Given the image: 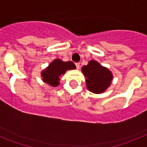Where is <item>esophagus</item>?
I'll use <instances>...</instances> for the list:
<instances>
[{
	"label": "esophagus",
	"mask_w": 147,
	"mask_h": 147,
	"mask_svg": "<svg viewBox=\"0 0 147 147\" xmlns=\"http://www.w3.org/2000/svg\"><path fill=\"white\" fill-rule=\"evenodd\" d=\"M76 68H77V69H79V68H80V63L77 62V63H76Z\"/></svg>",
	"instance_id": "1"
}]
</instances>
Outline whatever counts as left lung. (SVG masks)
<instances>
[{
  "instance_id": "1",
  "label": "left lung",
  "mask_w": 147,
  "mask_h": 147,
  "mask_svg": "<svg viewBox=\"0 0 147 147\" xmlns=\"http://www.w3.org/2000/svg\"><path fill=\"white\" fill-rule=\"evenodd\" d=\"M88 90L94 94H101L111 86L114 78L111 71L95 60H90L82 68Z\"/></svg>"
}]
</instances>
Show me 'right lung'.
<instances>
[{
    "label": "right lung",
    "instance_id": "obj_1",
    "mask_svg": "<svg viewBox=\"0 0 147 147\" xmlns=\"http://www.w3.org/2000/svg\"><path fill=\"white\" fill-rule=\"evenodd\" d=\"M76 65L71 61L64 62L60 59H55L49 65L41 71V77L43 82L51 87H57L59 85L61 76L68 70L76 69Z\"/></svg>",
    "mask_w": 147,
    "mask_h": 147
}]
</instances>
